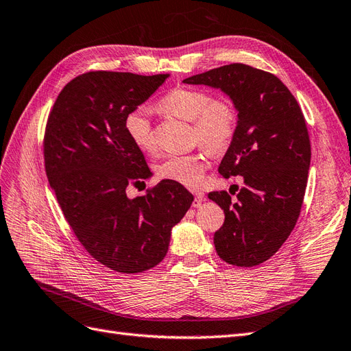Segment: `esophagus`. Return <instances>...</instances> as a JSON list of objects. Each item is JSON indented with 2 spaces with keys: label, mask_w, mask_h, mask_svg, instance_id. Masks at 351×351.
<instances>
[{
  "label": "esophagus",
  "mask_w": 351,
  "mask_h": 351,
  "mask_svg": "<svg viewBox=\"0 0 351 351\" xmlns=\"http://www.w3.org/2000/svg\"><path fill=\"white\" fill-rule=\"evenodd\" d=\"M193 195H195V200H193V206L196 208V206H199L200 204H202V202H204L205 200V195L204 193H202L200 192V190H193V192H192Z\"/></svg>",
  "instance_id": "esophagus-1"
}]
</instances>
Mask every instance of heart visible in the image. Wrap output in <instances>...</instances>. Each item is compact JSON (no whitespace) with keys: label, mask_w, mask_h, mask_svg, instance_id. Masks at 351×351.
<instances>
[{"label":"heart","mask_w":351,"mask_h":351,"mask_svg":"<svg viewBox=\"0 0 351 351\" xmlns=\"http://www.w3.org/2000/svg\"><path fill=\"white\" fill-rule=\"evenodd\" d=\"M159 105L180 119L193 121L195 141L212 154L224 151L236 134L239 112L230 98L212 99V95L205 89L177 86L165 95ZM124 130L141 151H155L156 137L151 107L139 105L127 112ZM205 168V152L171 155L156 167V173L169 182L192 187L200 183Z\"/></svg>","instance_id":"heart-1"}]
</instances>
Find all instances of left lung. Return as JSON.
<instances>
[{
    "instance_id": "obj_1",
    "label": "left lung",
    "mask_w": 351,
    "mask_h": 351,
    "mask_svg": "<svg viewBox=\"0 0 351 351\" xmlns=\"http://www.w3.org/2000/svg\"><path fill=\"white\" fill-rule=\"evenodd\" d=\"M184 82L219 88L239 111L237 130L218 173L241 176L243 187L236 204L226 190L208 197L226 214L214 234L219 258L236 267H256L282 246L300 215L311 165L304 115L275 74L241 62Z\"/></svg>"
}]
</instances>
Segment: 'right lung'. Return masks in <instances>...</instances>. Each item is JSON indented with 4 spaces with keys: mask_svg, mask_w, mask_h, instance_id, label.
Returning <instances> with one entry per match:
<instances>
[{
    "mask_svg": "<svg viewBox=\"0 0 351 351\" xmlns=\"http://www.w3.org/2000/svg\"><path fill=\"white\" fill-rule=\"evenodd\" d=\"M168 77L83 73L62 88L47 120L45 171L58 205L90 256L117 272H143L161 262L171 228L193 202L184 186L169 180L143 196L125 193L151 171L124 119Z\"/></svg>",
    "mask_w": 351,
    "mask_h": 351,
    "instance_id": "right-lung-1",
    "label": "right lung"
}]
</instances>
